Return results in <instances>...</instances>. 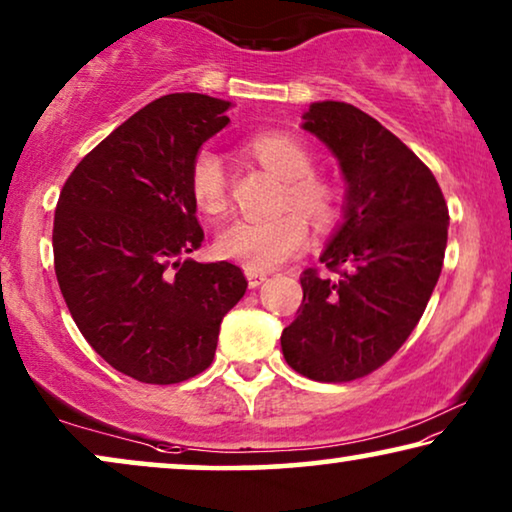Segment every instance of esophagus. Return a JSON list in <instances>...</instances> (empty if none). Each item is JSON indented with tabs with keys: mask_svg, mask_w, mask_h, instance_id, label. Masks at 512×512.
Returning a JSON list of instances; mask_svg holds the SVG:
<instances>
[{
	"mask_svg": "<svg viewBox=\"0 0 512 512\" xmlns=\"http://www.w3.org/2000/svg\"><path fill=\"white\" fill-rule=\"evenodd\" d=\"M247 279H249V286L251 289H256V286H261L265 279H268V272L263 270H249L247 268Z\"/></svg>",
	"mask_w": 512,
	"mask_h": 512,
	"instance_id": "1",
	"label": "esophagus"
}]
</instances>
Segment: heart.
<instances>
[{
	"instance_id": "obj_1",
	"label": "heart",
	"mask_w": 512,
	"mask_h": 512,
	"mask_svg": "<svg viewBox=\"0 0 512 512\" xmlns=\"http://www.w3.org/2000/svg\"><path fill=\"white\" fill-rule=\"evenodd\" d=\"M249 151L265 167L286 179L279 195V212L270 219H237L221 230L216 249L221 256L249 270H272L296 258L310 242V226L296 209L326 223L338 212V186L314 172V156L298 137L261 132L249 139ZM188 191L195 207L207 216L228 209V177L223 158L212 146H202L188 167Z\"/></svg>"
}]
</instances>
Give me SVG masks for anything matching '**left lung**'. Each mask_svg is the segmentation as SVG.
Wrapping results in <instances>:
<instances>
[{
  "instance_id": "left-lung-1",
  "label": "left lung",
  "mask_w": 512,
  "mask_h": 512,
  "mask_svg": "<svg viewBox=\"0 0 512 512\" xmlns=\"http://www.w3.org/2000/svg\"><path fill=\"white\" fill-rule=\"evenodd\" d=\"M303 128L340 160L345 223L321 275H300L303 303L282 352L317 382H352L384 366L422 319L443 270L447 205L436 177L401 139L345 102H314Z\"/></svg>"
}]
</instances>
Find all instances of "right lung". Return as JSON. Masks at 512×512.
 <instances>
[{
    "label": "right lung",
    "instance_id": "obj_1",
    "mask_svg": "<svg viewBox=\"0 0 512 512\" xmlns=\"http://www.w3.org/2000/svg\"><path fill=\"white\" fill-rule=\"evenodd\" d=\"M228 107L200 93L146 104L74 167L55 207V275L72 319L111 368L144 384L209 368L221 319L247 291L237 265L184 258L205 240L188 167L230 123Z\"/></svg>",
    "mask_w": 512,
    "mask_h": 512
}]
</instances>
